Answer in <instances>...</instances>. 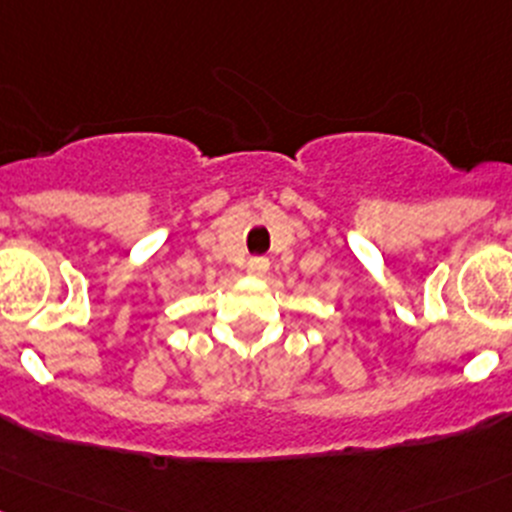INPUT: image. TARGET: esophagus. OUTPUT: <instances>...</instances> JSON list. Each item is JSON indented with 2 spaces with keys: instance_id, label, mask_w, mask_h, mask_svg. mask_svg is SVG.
I'll list each match as a JSON object with an SVG mask.
<instances>
[{
  "instance_id": "34e87169",
  "label": "esophagus",
  "mask_w": 512,
  "mask_h": 512,
  "mask_svg": "<svg viewBox=\"0 0 512 512\" xmlns=\"http://www.w3.org/2000/svg\"><path fill=\"white\" fill-rule=\"evenodd\" d=\"M268 268H271V263H268V258H249V263H246V271L251 273V276H266Z\"/></svg>"
}]
</instances>
